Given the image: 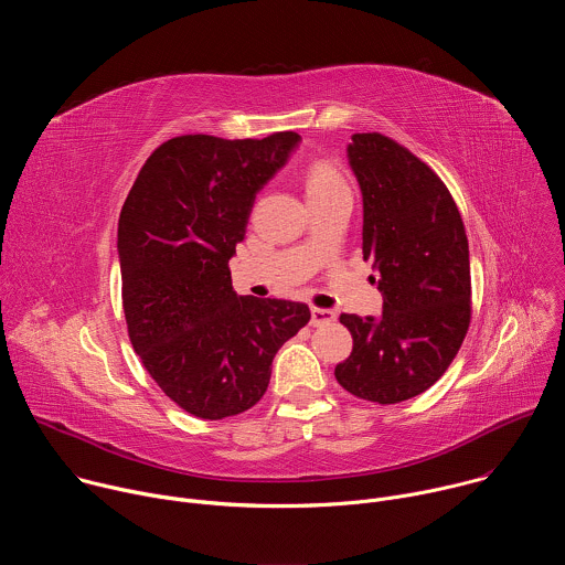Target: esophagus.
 <instances>
[{
    "label": "esophagus",
    "mask_w": 565,
    "mask_h": 565,
    "mask_svg": "<svg viewBox=\"0 0 565 565\" xmlns=\"http://www.w3.org/2000/svg\"><path fill=\"white\" fill-rule=\"evenodd\" d=\"M335 310L331 308H317L312 306L310 308V324L312 327H321V324H331V321H335Z\"/></svg>",
    "instance_id": "1"
}]
</instances>
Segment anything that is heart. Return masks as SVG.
I'll list each match as a JSON object with an SVG mask.
<instances>
[{
  "label": "heart",
  "instance_id": "heart-1",
  "mask_svg": "<svg viewBox=\"0 0 565 565\" xmlns=\"http://www.w3.org/2000/svg\"><path fill=\"white\" fill-rule=\"evenodd\" d=\"M303 190L308 201L331 196L335 192L349 190L342 172L335 168V163L327 158H315L303 170Z\"/></svg>",
  "mask_w": 565,
  "mask_h": 565
}]
</instances>
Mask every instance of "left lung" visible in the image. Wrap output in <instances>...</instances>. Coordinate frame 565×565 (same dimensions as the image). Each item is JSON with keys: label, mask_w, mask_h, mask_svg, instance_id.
Returning <instances> with one entry per match:
<instances>
[{"label": "left lung", "mask_w": 565, "mask_h": 565, "mask_svg": "<svg viewBox=\"0 0 565 565\" xmlns=\"http://www.w3.org/2000/svg\"><path fill=\"white\" fill-rule=\"evenodd\" d=\"M351 168L364 201L362 253L380 273L382 315L342 312L351 355L335 366L355 397L395 405L449 369L471 321L469 244L440 177L397 140L353 134Z\"/></svg>", "instance_id": "8db88e82"}]
</instances>
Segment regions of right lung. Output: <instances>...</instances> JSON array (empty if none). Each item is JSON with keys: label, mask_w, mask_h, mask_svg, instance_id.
Listing matches in <instances>:
<instances>
[{"label": "right lung", "mask_w": 565, "mask_h": 565, "mask_svg": "<svg viewBox=\"0 0 565 565\" xmlns=\"http://www.w3.org/2000/svg\"><path fill=\"white\" fill-rule=\"evenodd\" d=\"M297 140L295 131L170 138L125 199L118 255L127 333L153 382L196 418L255 407L273 358L310 319L299 301L238 297L227 266L257 192Z\"/></svg>", "instance_id": "add662e5"}]
</instances>
